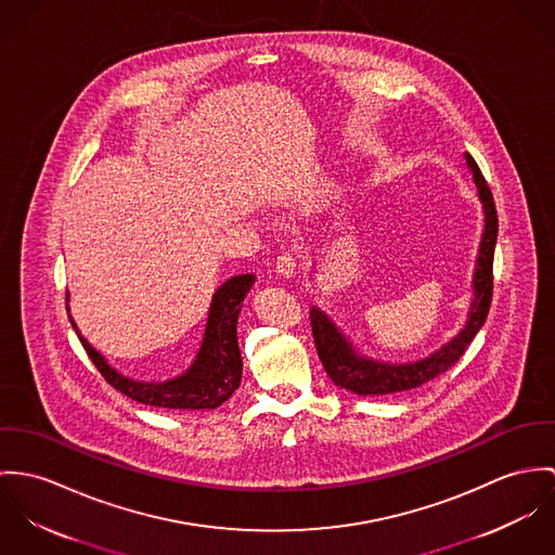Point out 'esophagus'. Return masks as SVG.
I'll return each instance as SVG.
<instances>
[{
  "mask_svg": "<svg viewBox=\"0 0 555 555\" xmlns=\"http://www.w3.org/2000/svg\"><path fill=\"white\" fill-rule=\"evenodd\" d=\"M296 270V250L294 248H285L279 257H276V272L285 279H289Z\"/></svg>",
  "mask_w": 555,
  "mask_h": 555,
  "instance_id": "34e87169",
  "label": "esophagus"
}]
</instances>
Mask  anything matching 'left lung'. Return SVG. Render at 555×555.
Wrapping results in <instances>:
<instances>
[{
    "mask_svg": "<svg viewBox=\"0 0 555 555\" xmlns=\"http://www.w3.org/2000/svg\"><path fill=\"white\" fill-rule=\"evenodd\" d=\"M466 164L473 170L475 185L479 189V197H481L483 210H486V232H483L479 259H477V268H475V281H473L475 283V300H473L466 327L430 358L415 362V364L389 366V364L358 358L356 351L351 349V345L345 340V336L327 319V314L321 312L319 308L312 307L310 308V327H312L317 356L327 372V376L336 385L351 389L360 396H385V393L409 391V389L422 387L451 369L464 356L466 347L473 343V338L486 323L490 305H492L493 248H495V238H498V215H495L492 189L483 179L477 162L470 155H466Z\"/></svg>",
    "mask_w": 555,
    "mask_h": 555,
    "instance_id": "obj_1",
    "label": "left lung"
}]
</instances>
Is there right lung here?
Listing matches in <instances>:
<instances>
[{"instance_id": "1", "label": "right lung", "mask_w": 555, "mask_h": 555, "mask_svg": "<svg viewBox=\"0 0 555 555\" xmlns=\"http://www.w3.org/2000/svg\"><path fill=\"white\" fill-rule=\"evenodd\" d=\"M253 283V274H238L217 289L210 305L204 343L193 366L183 376L166 383H140L125 378L124 374L111 369L106 360L78 334L74 321L72 327L76 330L89 360L100 370L106 383H111L127 398L159 409H217L241 385L243 358L238 349L236 323L243 300Z\"/></svg>"}]
</instances>
